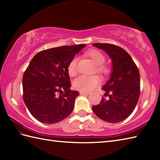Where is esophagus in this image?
<instances>
[{"label": "esophagus", "instance_id": "34e87169", "mask_svg": "<svg viewBox=\"0 0 160 160\" xmlns=\"http://www.w3.org/2000/svg\"><path fill=\"white\" fill-rule=\"evenodd\" d=\"M80 94H83V95H89L90 93L89 92H85V91H80Z\"/></svg>", "mask_w": 160, "mask_h": 160}]
</instances>
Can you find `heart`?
<instances>
[{"instance_id": "b5f03b06", "label": "heart", "mask_w": 160, "mask_h": 160, "mask_svg": "<svg viewBox=\"0 0 160 160\" xmlns=\"http://www.w3.org/2000/svg\"><path fill=\"white\" fill-rule=\"evenodd\" d=\"M87 55L96 64L95 71L103 76H107L109 73L110 69L107 64L104 63L106 58L102 53L97 49H90L87 52ZM78 58L74 57L68 64L67 71L71 77L76 76L78 73ZM100 82L101 78L98 75L81 76L73 81V85L75 89L78 90L89 91L99 85Z\"/></svg>"}]
</instances>
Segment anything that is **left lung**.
I'll return each mask as SVG.
<instances>
[{
    "mask_svg": "<svg viewBox=\"0 0 160 160\" xmlns=\"http://www.w3.org/2000/svg\"><path fill=\"white\" fill-rule=\"evenodd\" d=\"M104 50L113 63L110 79L102 89L106 91L99 104L92 107L98 118L111 123L126 120L134 111L140 94V76L131 56L122 47L108 43H94Z\"/></svg>",
    "mask_w": 160,
    "mask_h": 160,
    "instance_id": "left-lung-1",
    "label": "left lung"
}]
</instances>
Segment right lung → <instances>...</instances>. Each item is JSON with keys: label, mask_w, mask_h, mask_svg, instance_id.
<instances>
[{"label": "right lung", "mask_w": 160, "mask_h": 160, "mask_svg": "<svg viewBox=\"0 0 160 160\" xmlns=\"http://www.w3.org/2000/svg\"><path fill=\"white\" fill-rule=\"evenodd\" d=\"M85 45L62 46L37 53L22 77V98L33 118L55 124L71 113L76 98L71 90L67 67Z\"/></svg>", "instance_id": "1"}]
</instances>
